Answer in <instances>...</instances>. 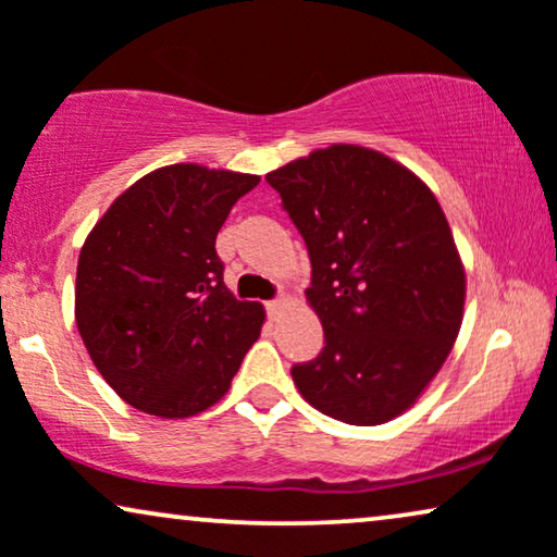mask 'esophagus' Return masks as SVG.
<instances>
[{
    "instance_id": "obj_1",
    "label": "esophagus",
    "mask_w": 557,
    "mask_h": 557,
    "mask_svg": "<svg viewBox=\"0 0 557 557\" xmlns=\"http://www.w3.org/2000/svg\"><path fill=\"white\" fill-rule=\"evenodd\" d=\"M283 306H285V298H274V300H267L264 302L267 313H270V315H277L280 310H283Z\"/></svg>"
}]
</instances>
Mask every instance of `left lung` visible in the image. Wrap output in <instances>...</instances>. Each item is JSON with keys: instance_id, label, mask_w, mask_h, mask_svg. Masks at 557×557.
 <instances>
[{"instance_id": "8db88e82", "label": "left lung", "mask_w": 557, "mask_h": 557, "mask_svg": "<svg viewBox=\"0 0 557 557\" xmlns=\"http://www.w3.org/2000/svg\"><path fill=\"white\" fill-rule=\"evenodd\" d=\"M306 239L325 346L293 367L300 395L348 425H382L441 372L466 272L433 190L387 154L331 145L267 173Z\"/></svg>"}]
</instances>
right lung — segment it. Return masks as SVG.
I'll use <instances>...</instances> for the list:
<instances>
[{
  "label": "right lung",
  "instance_id": "obj_1",
  "mask_svg": "<svg viewBox=\"0 0 557 557\" xmlns=\"http://www.w3.org/2000/svg\"><path fill=\"white\" fill-rule=\"evenodd\" d=\"M259 175L193 162L129 185L86 236L76 325L94 367L124 403L190 418L228 392L259 338L264 308L224 285L216 234Z\"/></svg>",
  "mask_w": 557,
  "mask_h": 557
}]
</instances>
